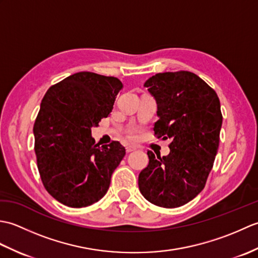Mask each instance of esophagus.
I'll use <instances>...</instances> for the list:
<instances>
[{
  "label": "esophagus",
  "instance_id": "obj_1",
  "mask_svg": "<svg viewBox=\"0 0 258 258\" xmlns=\"http://www.w3.org/2000/svg\"><path fill=\"white\" fill-rule=\"evenodd\" d=\"M135 150H136L135 146H132V145H127V146H126V152H127V153H131V152H133V151H135Z\"/></svg>",
  "mask_w": 258,
  "mask_h": 258
}]
</instances>
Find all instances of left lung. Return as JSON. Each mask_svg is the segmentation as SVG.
I'll use <instances>...</instances> for the list:
<instances>
[{
    "mask_svg": "<svg viewBox=\"0 0 258 258\" xmlns=\"http://www.w3.org/2000/svg\"><path fill=\"white\" fill-rule=\"evenodd\" d=\"M144 86L157 104L154 133L172 143L167 156L147 152L150 162L139 175V188L152 204L179 207L201 193L212 171L223 122L220 98L187 71L155 74Z\"/></svg>",
    "mask_w": 258,
    "mask_h": 258,
    "instance_id": "left-lung-1",
    "label": "left lung"
}]
</instances>
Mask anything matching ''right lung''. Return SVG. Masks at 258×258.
<instances>
[{
  "label": "right lung",
  "mask_w": 258,
  "mask_h": 258,
  "mask_svg": "<svg viewBox=\"0 0 258 258\" xmlns=\"http://www.w3.org/2000/svg\"><path fill=\"white\" fill-rule=\"evenodd\" d=\"M122 89L113 76L79 72L43 97L33 127L37 168L46 190L62 204L86 207L106 194L125 147L114 141L95 144L92 127L108 116Z\"/></svg>",
  "instance_id": "add662e5"
}]
</instances>
